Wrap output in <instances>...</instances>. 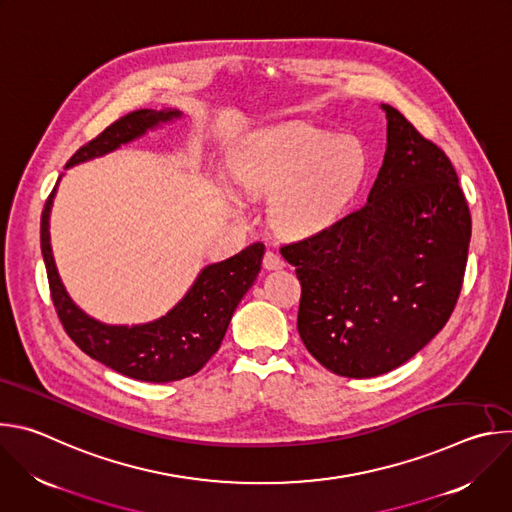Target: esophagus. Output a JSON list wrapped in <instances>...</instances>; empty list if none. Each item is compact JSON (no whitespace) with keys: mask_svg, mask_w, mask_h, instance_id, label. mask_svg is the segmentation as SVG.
Segmentation results:
<instances>
[{"mask_svg":"<svg viewBox=\"0 0 512 512\" xmlns=\"http://www.w3.org/2000/svg\"><path fill=\"white\" fill-rule=\"evenodd\" d=\"M263 267L267 269V271H275V269H283L285 267V261L277 255V253H273V251H267L265 253V257H263Z\"/></svg>","mask_w":512,"mask_h":512,"instance_id":"34e87169","label":"esophagus"}]
</instances>
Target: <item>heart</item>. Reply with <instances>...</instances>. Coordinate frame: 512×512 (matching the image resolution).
Returning <instances> with one entry per match:
<instances>
[{
    "instance_id": "heart-1",
    "label": "heart",
    "mask_w": 512,
    "mask_h": 512,
    "mask_svg": "<svg viewBox=\"0 0 512 512\" xmlns=\"http://www.w3.org/2000/svg\"><path fill=\"white\" fill-rule=\"evenodd\" d=\"M367 172L369 156L356 137L320 129L261 133L233 162V178L247 196L273 194L271 221L291 237H310L334 225Z\"/></svg>"
}]
</instances>
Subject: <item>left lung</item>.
<instances>
[{
    "label": "left lung",
    "mask_w": 512,
    "mask_h": 512,
    "mask_svg": "<svg viewBox=\"0 0 512 512\" xmlns=\"http://www.w3.org/2000/svg\"><path fill=\"white\" fill-rule=\"evenodd\" d=\"M367 204L281 247L302 283L298 332L328 371L371 379L415 356L460 296L470 210L448 156L395 107Z\"/></svg>",
    "instance_id": "obj_1"
}]
</instances>
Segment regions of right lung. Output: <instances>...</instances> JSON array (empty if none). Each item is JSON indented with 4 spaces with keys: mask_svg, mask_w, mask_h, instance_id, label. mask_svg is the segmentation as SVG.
I'll use <instances>...</instances> for the list:
<instances>
[{
    "mask_svg": "<svg viewBox=\"0 0 512 512\" xmlns=\"http://www.w3.org/2000/svg\"><path fill=\"white\" fill-rule=\"evenodd\" d=\"M180 117L182 111L178 109L133 111L83 145L70 158L66 170L103 158L119 150L121 145L143 137L148 131L174 123ZM58 182L42 212L40 245L52 302L66 334L85 354L135 381L170 383L198 373L221 346L239 302L255 283L265 255V245L253 243L225 261L202 267L182 300L152 322L131 326L105 324L72 302L56 269L50 245V214Z\"/></svg>",
    "mask_w": 512,
    "mask_h": 512,
    "instance_id": "add662e5",
    "label": "right lung"
}]
</instances>
